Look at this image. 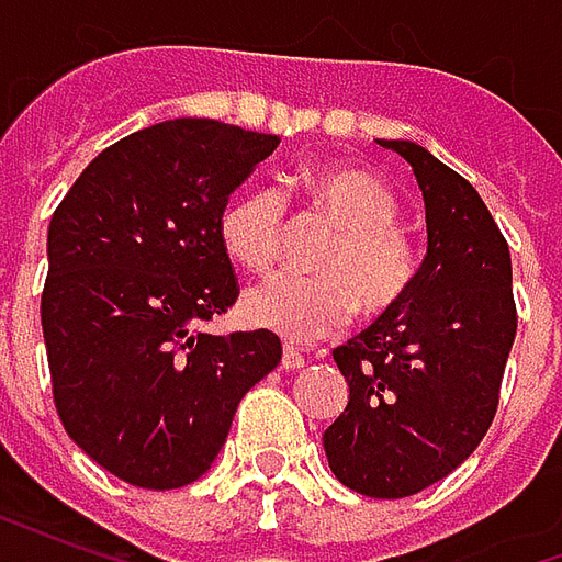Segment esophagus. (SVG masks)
Masks as SVG:
<instances>
[{"instance_id":"obj_1","label":"esophagus","mask_w":562,"mask_h":562,"mask_svg":"<svg viewBox=\"0 0 562 562\" xmlns=\"http://www.w3.org/2000/svg\"><path fill=\"white\" fill-rule=\"evenodd\" d=\"M304 364H306V358L297 352V349H292V346H285V349H282V367H285V370H297V367H304Z\"/></svg>"}]
</instances>
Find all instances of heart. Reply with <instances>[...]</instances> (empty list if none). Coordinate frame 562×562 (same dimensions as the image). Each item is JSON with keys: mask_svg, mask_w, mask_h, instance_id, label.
I'll use <instances>...</instances> for the list:
<instances>
[{"mask_svg": "<svg viewBox=\"0 0 562 562\" xmlns=\"http://www.w3.org/2000/svg\"><path fill=\"white\" fill-rule=\"evenodd\" d=\"M310 204L340 234L318 256L313 280H270L246 294L244 316L289 342H313L342 328L355 310L389 316L418 282L422 256L401 225V201L379 177L349 165L304 173ZM225 252L252 273L280 268L285 204L273 189H252L222 210Z\"/></svg>", "mask_w": 562, "mask_h": 562, "instance_id": "b5f03b06", "label": "heart"}]
</instances>
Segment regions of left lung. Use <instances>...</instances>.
I'll return each mask as SVG.
<instances>
[{"label": "left lung", "mask_w": 562, "mask_h": 562, "mask_svg": "<svg viewBox=\"0 0 562 562\" xmlns=\"http://www.w3.org/2000/svg\"><path fill=\"white\" fill-rule=\"evenodd\" d=\"M413 165L427 256L397 310L334 349L349 403L325 430L330 472L403 499L458 470L482 442L518 330L512 256L479 192L413 140H379Z\"/></svg>", "instance_id": "left-lung-1"}]
</instances>
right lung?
Here are the masks:
<instances>
[{
    "mask_svg": "<svg viewBox=\"0 0 562 562\" xmlns=\"http://www.w3.org/2000/svg\"><path fill=\"white\" fill-rule=\"evenodd\" d=\"M277 144L220 120H165L102 149L54 210L42 328L56 413L135 487L201 479L237 403L280 364L270 330H198L240 294L222 210Z\"/></svg>",
    "mask_w": 562,
    "mask_h": 562,
    "instance_id": "1",
    "label": "right lung"
}]
</instances>
